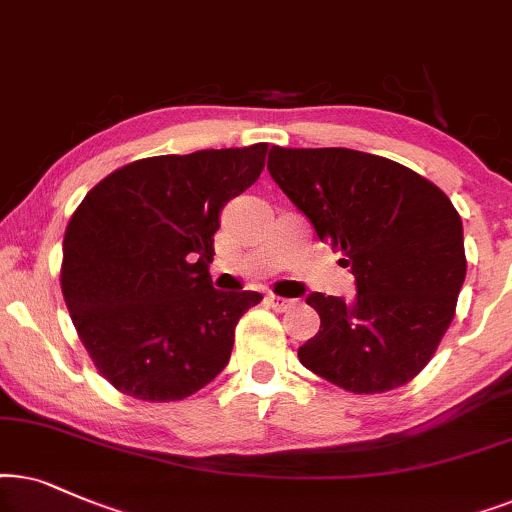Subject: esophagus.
<instances>
[{
  "mask_svg": "<svg viewBox=\"0 0 512 512\" xmlns=\"http://www.w3.org/2000/svg\"><path fill=\"white\" fill-rule=\"evenodd\" d=\"M269 304L274 306L276 311H290V309H295L297 299H288V297H276V295H269Z\"/></svg>",
  "mask_w": 512,
  "mask_h": 512,
  "instance_id": "obj_1",
  "label": "esophagus"
}]
</instances>
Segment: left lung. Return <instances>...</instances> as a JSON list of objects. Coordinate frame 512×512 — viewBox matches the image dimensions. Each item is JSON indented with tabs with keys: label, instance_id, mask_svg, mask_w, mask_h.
I'll use <instances>...</instances> for the list:
<instances>
[{
	"label": "left lung",
	"instance_id": "1",
	"mask_svg": "<svg viewBox=\"0 0 512 512\" xmlns=\"http://www.w3.org/2000/svg\"><path fill=\"white\" fill-rule=\"evenodd\" d=\"M267 168L356 276L349 302L306 297L320 330L299 346L302 365L351 393L407 384L433 358L466 278L452 201L414 170L346 147L274 145Z\"/></svg>",
	"mask_w": 512,
	"mask_h": 512
}]
</instances>
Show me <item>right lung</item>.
<instances>
[{
	"label": "right lung",
	"instance_id": "1",
	"mask_svg": "<svg viewBox=\"0 0 512 512\" xmlns=\"http://www.w3.org/2000/svg\"><path fill=\"white\" fill-rule=\"evenodd\" d=\"M267 142L128 163L74 210L63 241L65 304L95 367L138 400H182L229 363L255 290L213 288L220 213L264 168Z\"/></svg>",
	"mask_w": 512,
	"mask_h": 512
}]
</instances>
